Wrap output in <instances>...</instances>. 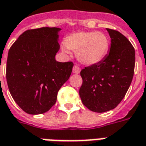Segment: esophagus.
<instances>
[{"mask_svg":"<svg viewBox=\"0 0 146 146\" xmlns=\"http://www.w3.org/2000/svg\"><path fill=\"white\" fill-rule=\"evenodd\" d=\"M73 73H77V74L80 73V67H78L77 66H74L73 67Z\"/></svg>","mask_w":146,"mask_h":146,"instance_id":"esophagus-1","label":"esophagus"}]
</instances>
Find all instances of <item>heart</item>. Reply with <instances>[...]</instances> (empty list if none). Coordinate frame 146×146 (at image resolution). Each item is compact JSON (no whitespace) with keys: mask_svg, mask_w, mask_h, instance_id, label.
Wrapping results in <instances>:
<instances>
[{"mask_svg":"<svg viewBox=\"0 0 146 146\" xmlns=\"http://www.w3.org/2000/svg\"><path fill=\"white\" fill-rule=\"evenodd\" d=\"M108 38L102 32H77L68 35L62 44V49L70 53L77 52V57L83 63L96 64L103 60L108 52Z\"/></svg>","mask_w":146,"mask_h":146,"instance_id":"b5f03b06","label":"heart"}]
</instances>
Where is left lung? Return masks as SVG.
Masks as SVG:
<instances>
[{
  "label": "left lung",
  "mask_w": 146,
  "mask_h": 146,
  "mask_svg": "<svg viewBox=\"0 0 146 146\" xmlns=\"http://www.w3.org/2000/svg\"><path fill=\"white\" fill-rule=\"evenodd\" d=\"M107 31L111 40L109 53L80 72L83 84L80 97L87 108L98 113L118 105L130 87L135 70V52L131 43L117 31Z\"/></svg>",
  "instance_id": "8db88e82"
}]
</instances>
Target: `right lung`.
<instances>
[{
  "label": "right lung",
  "mask_w": 146,
  "mask_h": 146,
  "mask_svg": "<svg viewBox=\"0 0 146 146\" xmlns=\"http://www.w3.org/2000/svg\"><path fill=\"white\" fill-rule=\"evenodd\" d=\"M59 28L27 30L8 52L6 78L17 104L29 114L48 111L57 94L70 78L73 63L56 60Z\"/></svg>",
  "instance_id": "add662e5"
}]
</instances>
